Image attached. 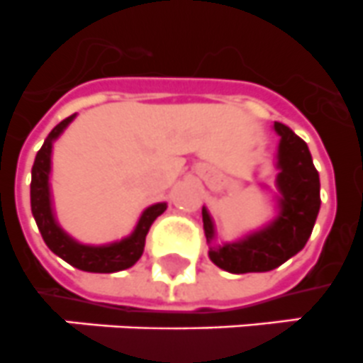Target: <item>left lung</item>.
<instances>
[{"label": "left lung", "mask_w": 363, "mask_h": 363, "mask_svg": "<svg viewBox=\"0 0 363 363\" xmlns=\"http://www.w3.org/2000/svg\"><path fill=\"white\" fill-rule=\"evenodd\" d=\"M277 148L275 208L277 215L266 226L233 242H218L213 218L202 206V222L208 240V257L228 273H264L295 257L311 237L320 211V177L308 145L282 123H275ZM267 189V186H264Z\"/></svg>", "instance_id": "obj_1"}]
</instances>
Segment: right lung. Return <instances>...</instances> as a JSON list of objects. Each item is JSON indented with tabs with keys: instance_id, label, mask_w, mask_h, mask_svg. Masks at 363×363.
Returning a JSON list of instances; mask_svg holds the SVG:
<instances>
[{
	"instance_id": "obj_1",
	"label": "right lung",
	"mask_w": 363,
	"mask_h": 363,
	"mask_svg": "<svg viewBox=\"0 0 363 363\" xmlns=\"http://www.w3.org/2000/svg\"><path fill=\"white\" fill-rule=\"evenodd\" d=\"M76 116L77 113H74L61 121L60 125L48 133L43 146L35 155L30 182L32 215H34V220L45 244L50 247L52 253L57 255L70 266L81 271H88V273H116V271L128 269L141 259L150 226L159 215L164 213L168 204L155 202V204L145 208L132 233L123 237L121 240H113L108 244H83L72 235H68L55 218L54 202H52V150H54V143L60 139L61 133L67 130L72 121L76 119Z\"/></svg>"
}]
</instances>
